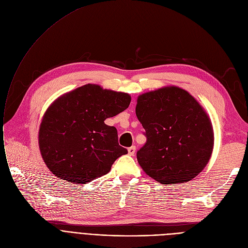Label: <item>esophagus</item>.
<instances>
[{"mask_svg":"<svg viewBox=\"0 0 248 248\" xmlns=\"http://www.w3.org/2000/svg\"><path fill=\"white\" fill-rule=\"evenodd\" d=\"M135 152H136V147L135 146H131V147L128 148V154L130 156H133L135 154Z\"/></svg>","mask_w":248,"mask_h":248,"instance_id":"obj_1","label":"esophagus"}]
</instances>
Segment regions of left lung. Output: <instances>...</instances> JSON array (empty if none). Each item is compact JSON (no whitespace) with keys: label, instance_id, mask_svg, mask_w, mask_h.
<instances>
[{"label":"left lung","instance_id":"8db88e82","mask_svg":"<svg viewBox=\"0 0 248 248\" xmlns=\"http://www.w3.org/2000/svg\"><path fill=\"white\" fill-rule=\"evenodd\" d=\"M136 116L146 136L137 160L150 177L161 184L184 183L206 166L213 148L212 125L187 91L172 86L142 94Z\"/></svg>","mask_w":248,"mask_h":248}]
</instances>
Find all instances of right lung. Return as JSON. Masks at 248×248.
Masks as SVG:
<instances>
[{
    "label": "right lung",
    "mask_w": 248,
    "mask_h": 248,
    "mask_svg": "<svg viewBox=\"0 0 248 248\" xmlns=\"http://www.w3.org/2000/svg\"><path fill=\"white\" fill-rule=\"evenodd\" d=\"M127 93L84 85L55 101L39 131L42 157L59 179L85 184L107 174L115 160L127 154L117 129L104 123L126 110Z\"/></svg>",
    "instance_id": "right-lung-1"
}]
</instances>
